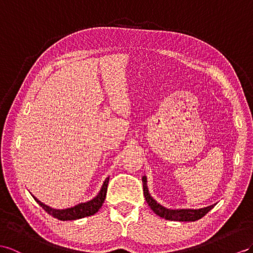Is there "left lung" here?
<instances>
[{"instance_id": "1", "label": "left lung", "mask_w": 253, "mask_h": 253, "mask_svg": "<svg viewBox=\"0 0 253 253\" xmlns=\"http://www.w3.org/2000/svg\"><path fill=\"white\" fill-rule=\"evenodd\" d=\"M142 182H143V192L144 197L148 206L151 207L152 211L160 216L161 218H165L167 220H172V221H196L202 217H204L207 212H209L216 204H212L210 206L203 207V209L199 210H191V209H177V210H171L167 209V207L159 204L156 200H155L147 188V178L144 175L142 177Z\"/></svg>"}]
</instances>
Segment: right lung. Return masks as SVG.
Instances as JSON below:
<instances>
[{
	"label": "right lung",
	"mask_w": 253,
	"mask_h": 253,
	"mask_svg": "<svg viewBox=\"0 0 253 253\" xmlns=\"http://www.w3.org/2000/svg\"><path fill=\"white\" fill-rule=\"evenodd\" d=\"M108 183H109V177H107L105 182H103L100 191L98 192V194H97L95 198L87 201V202L79 203L73 207H68V209H63V210L52 209V207H50L46 204H43L42 202H41V201L37 198H35L33 194H32V197H33L36 202L52 217L59 219V220H62V221H67V220H77V219H81L84 217L92 216L99 211V209L102 206L103 201H105V199H106Z\"/></svg>",
	"instance_id": "right-lung-1"
}]
</instances>
